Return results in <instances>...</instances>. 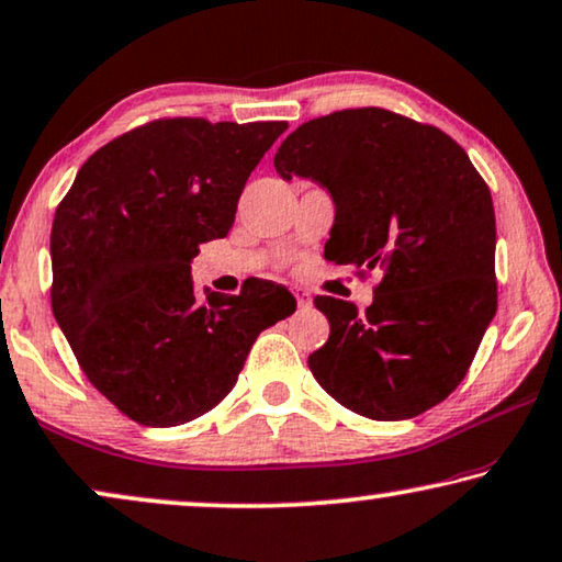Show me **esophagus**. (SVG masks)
<instances>
[{
    "instance_id": "1",
    "label": "esophagus",
    "mask_w": 562,
    "mask_h": 562,
    "mask_svg": "<svg viewBox=\"0 0 562 562\" xmlns=\"http://www.w3.org/2000/svg\"><path fill=\"white\" fill-rule=\"evenodd\" d=\"M295 300H297V307L311 305V295H307V292H303V290H295Z\"/></svg>"
}]
</instances>
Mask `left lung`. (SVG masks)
Masks as SVG:
<instances>
[{
  "label": "left lung",
  "mask_w": 562,
  "mask_h": 562,
  "mask_svg": "<svg viewBox=\"0 0 562 562\" xmlns=\"http://www.w3.org/2000/svg\"><path fill=\"white\" fill-rule=\"evenodd\" d=\"M284 180L311 178L336 218L326 259L382 270L367 313L318 295L330 336L307 357L336 402L407 420L461 384L496 313L492 193L463 147L379 106L300 124L274 155Z\"/></svg>",
  "instance_id": "left-lung-1"
}]
</instances>
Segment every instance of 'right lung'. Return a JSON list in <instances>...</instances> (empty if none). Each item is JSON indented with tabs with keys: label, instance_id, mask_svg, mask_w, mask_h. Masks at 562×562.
<instances>
[{
	"label": "right lung",
	"instance_id": "obj_1",
	"mask_svg": "<svg viewBox=\"0 0 562 562\" xmlns=\"http://www.w3.org/2000/svg\"><path fill=\"white\" fill-rule=\"evenodd\" d=\"M284 122L155 120L97 149L53 218V315L89 382L130 420L191 423L232 392L251 344L295 313L282 284L193 292Z\"/></svg>",
	"mask_w": 562,
	"mask_h": 562
}]
</instances>
